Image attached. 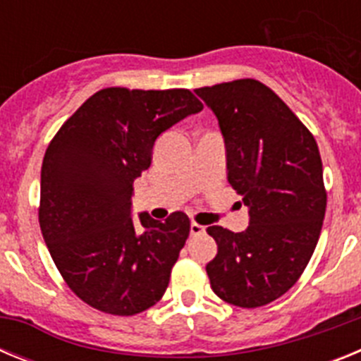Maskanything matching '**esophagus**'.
I'll use <instances>...</instances> for the list:
<instances>
[{
    "instance_id": "1",
    "label": "esophagus",
    "mask_w": 361,
    "mask_h": 361,
    "mask_svg": "<svg viewBox=\"0 0 361 361\" xmlns=\"http://www.w3.org/2000/svg\"><path fill=\"white\" fill-rule=\"evenodd\" d=\"M206 231V228L200 224H197V222H191L190 224V233L193 235V237H197V235H202V233Z\"/></svg>"
}]
</instances>
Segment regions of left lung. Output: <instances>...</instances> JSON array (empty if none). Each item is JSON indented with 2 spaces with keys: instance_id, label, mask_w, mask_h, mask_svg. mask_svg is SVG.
Listing matches in <instances>:
<instances>
[{
  "instance_id": "obj_1",
  "label": "left lung",
  "mask_w": 361,
  "mask_h": 361,
  "mask_svg": "<svg viewBox=\"0 0 361 361\" xmlns=\"http://www.w3.org/2000/svg\"><path fill=\"white\" fill-rule=\"evenodd\" d=\"M195 94L219 121L228 183L250 209L244 231L206 229L216 242L206 273L219 298L260 307L295 286L317 247L327 206L318 145L260 81L220 82Z\"/></svg>"
}]
</instances>
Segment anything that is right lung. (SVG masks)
<instances>
[{
	"label": "right lung",
	"mask_w": 361,
	"mask_h": 361,
	"mask_svg": "<svg viewBox=\"0 0 361 361\" xmlns=\"http://www.w3.org/2000/svg\"><path fill=\"white\" fill-rule=\"evenodd\" d=\"M190 90L104 88L63 124L41 166L39 226L54 264L82 302L132 317L155 305L190 235L186 213L132 219L133 180L157 137L199 114Z\"/></svg>",
	"instance_id": "obj_1"
}]
</instances>
